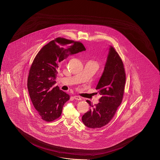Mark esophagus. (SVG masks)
Instances as JSON below:
<instances>
[{
  "label": "esophagus",
  "instance_id": "1",
  "mask_svg": "<svg viewBox=\"0 0 160 160\" xmlns=\"http://www.w3.org/2000/svg\"><path fill=\"white\" fill-rule=\"evenodd\" d=\"M73 98L75 99V100H82V98L80 97H79V96H74Z\"/></svg>",
  "mask_w": 160,
  "mask_h": 160
}]
</instances>
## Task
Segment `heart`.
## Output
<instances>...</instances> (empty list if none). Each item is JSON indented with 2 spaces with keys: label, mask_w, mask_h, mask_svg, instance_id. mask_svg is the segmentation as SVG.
I'll return each instance as SVG.
<instances>
[{
  "label": "heart",
  "mask_w": 160,
  "mask_h": 160,
  "mask_svg": "<svg viewBox=\"0 0 160 160\" xmlns=\"http://www.w3.org/2000/svg\"><path fill=\"white\" fill-rule=\"evenodd\" d=\"M90 62H92V63H95V64H97V63H96V62H94V61H90Z\"/></svg>",
  "instance_id": "1"
}]
</instances>
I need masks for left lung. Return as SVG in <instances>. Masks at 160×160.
<instances>
[{"label":"left lung","mask_w":160,"mask_h":160,"mask_svg":"<svg viewBox=\"0 0 160 160\" xmlns=\"http://www.w3.org/2000/svg\"><path fill=\"white\" fill-rule=\"evenodd\" d=\"M126 78L121 58L111 46L104 70L96 87L102 97L99 99L100 102L94 106L86 100L92 107L82 116V121L85 126L98 128L112 120L122 100Z\"/></svg>","instance_id":"left-lung-1"}]
</instances>
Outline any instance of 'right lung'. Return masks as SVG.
Segmentation results:
<instances>
[{
  "label": "right lung",
  "mask_w": 160,
  "mask_h": 160,
  "mask_svg": "<svg viewBox=\"0 0 160 160\" xmlns=\"http://www.w3.org/2000/svg\"><path fill=\"white\" fill-rule=\"evenodd\" d=\"M86 50L80 42L58 38L44 46L32 64L28 78L31 101L42 119L51 122L61 116L70 96L54 87L60 64L70 54Z\"/></svg>",
  "instance_id": "add662e5"
}]
</instances>
